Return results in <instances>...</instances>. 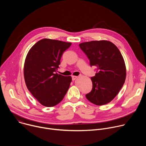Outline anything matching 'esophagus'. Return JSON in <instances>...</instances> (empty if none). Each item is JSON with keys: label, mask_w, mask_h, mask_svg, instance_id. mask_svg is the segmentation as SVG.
I'll list each match as a JSON object with an SVG mask.
<instances>
[{"label": "esophagus", "mask_w": 146, "mask_h": 146, "mask_svg": "<svg viewBox=\"0 0 146 146\" xmlns=\"http://www.w3.org/2000/svg\"><path fill=\"white\" fill-rule=\"evenodd\" d=\"M72 80L74 81V80H75L77 78V76H72Z\"/></svg>", "instance_id": "esophagus-1"}]
</instances>
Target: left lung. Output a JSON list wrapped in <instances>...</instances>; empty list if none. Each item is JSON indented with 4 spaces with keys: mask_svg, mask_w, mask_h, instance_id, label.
Masks as SVG:
<instances>
[{
    "mask_svg": "<svg viewBox=\"0 0 146 146\" xmlns=\"http://www.w3.org/2000/svg\"><path fill=\"white\" fill-rule=\"evenodd\" d=\"M90 61L96 68L91 78L92 91L86 95L96 105L110 102L118 94L126 78V66L121 53L113 43L108 40L91 41L79 44Z\"/></svg>",
    "mask_w": 146,
    "mask_h": 146,
    "instance_id": "obj_1",
    "label": "left lung"
}]
</instances>
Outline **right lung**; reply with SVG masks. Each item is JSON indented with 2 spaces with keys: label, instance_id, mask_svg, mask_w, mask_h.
Wrapping results in <instances>:
<instances>
[{
  "label": "right lung",
  "instance_id": "obj_1",
  "mask_svg": "<svg viewBox=\"0 0 146 146\" xmlns=\"http://www.w3.org/2000/svg\"><path fill=\"white\" fill-rule=\"evenodd\" d=\"M71 44L44 38L29 50L24 64V79L27 88L41 105L54 106L67 93L72 77L60 75L56 71L62 54Z\"/></svg>",
  "mask_w": 146,
  "mask_h": 146
}]
</instances>
